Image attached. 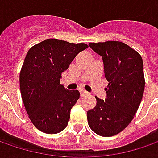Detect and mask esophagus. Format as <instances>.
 Returning a JSON list of instances; mask_svg holds the SVG:
<instances>
[{"label": "esophagus", "instance_id": "1", "mask_svg": "<svg viewBox=\"0 0 158 158\" xmlns=\"http://www.w3.org/2000/svg\"><path fill=\"white\" fill-rule=\"evenodd\" d=\"M80 94H81V97H84V96L88 95V92L85 90H80Z\"/></svg>", "mask_w": 158, "mask_h": 158}]
</instances>
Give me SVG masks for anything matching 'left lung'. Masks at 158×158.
I'll return each instance as SVG.
<instances>
[{
	"label": "left lung",
	"mask_w": 158,
	"mask_h": 158,
	"mask_svg": "<svg viewBox=\"0 0 158 158\" xmlns=\"http://www.w3.org/2000/svg\"><path fill=\"white\" fill-rule=\"evenodd\" d=\"M102 56L108 81L105 100L96 97L97 105L87 112L91 130L101 136H112L125 129L135 115L143 99L145 80L142 56L119 41L89 43Z\"/></svg>",
	"instance_id": "8db88e82"
}]
</instances>
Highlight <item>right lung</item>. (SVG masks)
<instances>
[{
	"label": "right lung",
	"instance_id": "add662e5",
	"mask_svg": "<svg viewBox=\"0 0 158 158\" xmlns=\"http://www.w3.org/2000/svg\"><path fill=\"white\" fill-rule=\"evenodd\" d=\"M86 44L50 39L28 51L20 72L22 99L29 118L41 132L58 134L66 128L80 93L60 84L61 73Z\"/></svg>",
	"mask_w": 158,
	"mask_h": 158
}]
</instances>
